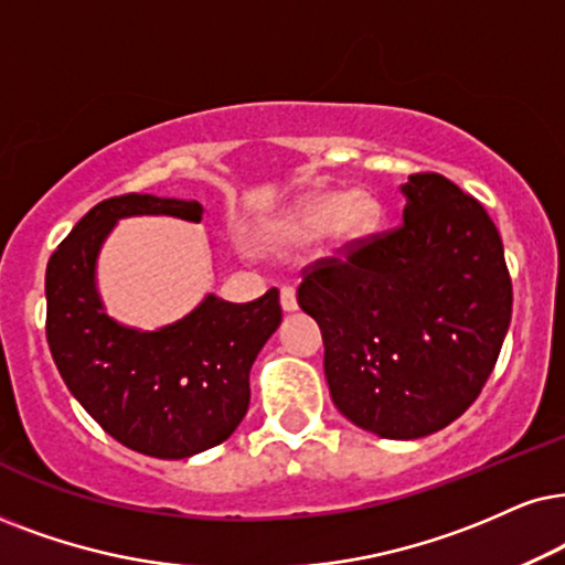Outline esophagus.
<instances>
[{"label":"esophagus","mask_w":565,"mask_h":565,"mask_svg":"<svg viewBox=\"0 0 565 565\" xmlns=\"http://www.w3.org/2000/svg\"><path fill=\"white\" fill-rule=\"evenodd\" d=\"M281 310L284 312H295L297 310V291L295 289H289V287H284L281 289Z\"/></svg>","instance_id":"esophagus-1"}]
</instances>
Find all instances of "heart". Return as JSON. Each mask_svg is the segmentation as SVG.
<instances>
[{
  "mask_svg": "<svg viewBox=\"0 0 565 565\" xmlns=\"http://www.w3.org/2000/svg\"><path fill=\"white\" fill-rule=\"evenodd\" d=\"M383 221V203L365 188L347 192L318 190L299 198L270 230L276 249L305 247L323 237L331 255H344L375 234Z\"/></svg>",
  "mask_w": 565,
  "mask_h": 565,
  "instance_id": "heart-1",
  "label": "heart"
}]
</instances>
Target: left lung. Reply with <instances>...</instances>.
Here are the masks:
<instances>
[{
	"label": "left lung",
	"mask_w": 565,
	"mask_h": 565,
	"mask_svg": "<svg viewBox=\"0 0 565 565\" xmlns=\"http://www.w3.org/2000/svg\"><path fill=\"white\" fill-rule=\"evenodd\" d=\"M404 224L326 260L297 302L323 333L331 398L391 440L451 425L480 396L511 323V278L488 211L440 174L402 184Z\"/></svg>",
	"instance_id": "1"
}]
</instances>
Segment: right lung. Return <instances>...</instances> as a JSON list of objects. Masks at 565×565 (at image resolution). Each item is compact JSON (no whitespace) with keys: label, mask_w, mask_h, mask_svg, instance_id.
Segmentation results:
<instances>
[{"label":"right lung","mask_w":565,"mask_h":565,"mask_svg":"<svg viewBox=\"0 0 565 565\" xmlns=\"http://www.w3.org/2000/svg\"><path fill=\"white\" fill-rule=\"evenodd\" d=\"M132 216L200 224L203 205L132 192L85 213L46 266L49 349L70 394L111 438L153 459H190L245 419L249 367L281 326L278 289L247 305L205 295L153 331L119 323L98 291V255Z\"/></svg>","instance_id":"1"}]
</instances>
